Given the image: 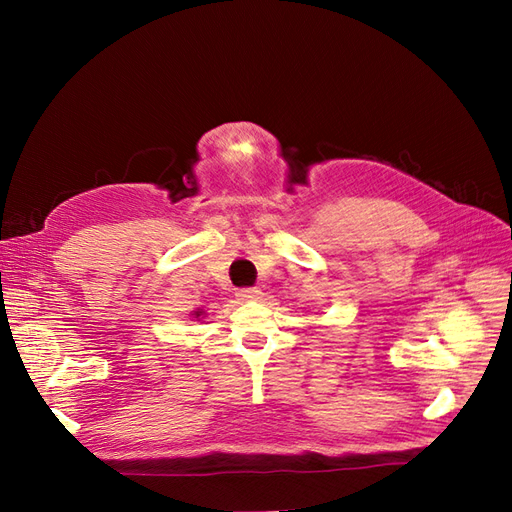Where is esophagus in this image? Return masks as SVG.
Instances as JSON below:
<instances>
[{"label":"esophagus","instance_id":"esophagus-1","mask_svg":"<svg viewBox=\"0 0 512 512\" xmlns=\"http://www.w3.org/2000/svg\"><path fill=\"white\" fill-rule=\"evenodd\" d=\"M260 290L258 288H241L239 292H237V297L241 299V301H256V299H260Z\"/></svg>","mask_w":512,"mask_h":512}]
</instances>
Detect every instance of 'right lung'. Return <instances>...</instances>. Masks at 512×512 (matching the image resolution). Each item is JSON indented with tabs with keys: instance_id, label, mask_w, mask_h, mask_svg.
I'll return each mask as SVG.
<instances>
[{
	"instance_id": "1",
	"label": "right lung",
	"mask_w": 512,
	"mask_h": 512,
	"mask_svg": "<svg viewBox=\"0 0 512 512\" xmlns=\"http://www.w3.org/2000/svg\"><path fill=\"white\" fill-rule=\"evenodd\" d=\"M200 314H203V312H196V318H198V316H200Z\"/></svg>"
}]
</instances>
